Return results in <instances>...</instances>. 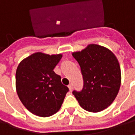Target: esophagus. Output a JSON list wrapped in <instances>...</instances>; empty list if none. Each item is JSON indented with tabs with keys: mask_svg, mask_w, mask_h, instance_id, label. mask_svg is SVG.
<instances>
[{
	"mask_svg": "<svg viewBox=\"0 0 135 135\" xmlns=\"http://www.w3.org/2000/svg\"><path fill=\"white\" fill-rule=\"evenodd\" d=\"M68 87H69V91H70V92H71V91H72V90H73V85H71V84H70V85H69Z\"/></svg>",
	"mask_w": 135,
	"mask_h": 135,
	"instance_id": "34e87169",
	"label": "esophagus"
}]
</instances>
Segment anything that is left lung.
I'll list each match as a JSON object with an SVG mask.
<instances>
[{
	"mask_svg": "<svg viewBox=\"0 0 135 135\" xmlns=\"http://www.w3.org/2000/svg\"><path fill=\"white\" fill-rule=\"evenodd\" d=\"M72 56L81 68L84 85L72 93L85 110L97 113L104 110L116 98L121 85V69L116 56L98 45H88Z\"/></svg>",
	"mask_w": 135,
	"mask_h": 135,
	"instance_id": "8db88e82",
	"label": "left lung"
}]
</instances>
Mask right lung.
Returning a JSON list of instances; mask_svg holds the SVG:
<instances>
[{
  "label": "right lung",
  "mask_w": 135,
  "mask_h": 135,
  "mask_svg": "<svg viewBox=\"0 0 135 135\" xmlns=\"http://www.w3.org/2000/svg\"><path fill=\"white\" fill-rule=\"evenodd\" d=\"M61 54L37 52L23 59L16 72V89L25 108L36 116L48 117L61 107L69 88L61 83L54 68Z\"/></svg>",
  "instance_id": "1"
}]
</instances>
